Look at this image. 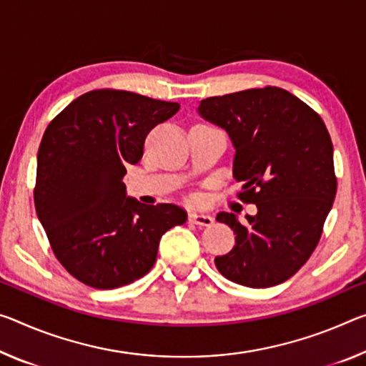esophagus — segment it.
I'll list each match as a JSON object with an SVG mask.
<instances>
[{"label":"esophagus","instance_id":"34e87169","mask_svg":"<svg viewBox=\"0 0 366 366\" xmlns=\"http://www.w3.org/2000/svg\"><path fill=\"white\" fill-rule=\"evenodd\" d=\"M189 222L199 226H210L213 223V218L210 214H204V213H190Z\"/></svg>","mask_w":366,"mask_h":366}]
</instances>
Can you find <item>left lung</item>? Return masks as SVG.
<instances>
[{
	"label": "left lung",
	"instance_id": "left-lung-1",
	"mask_svg": "<svg viewBox=\"0 0 366 366\" xmlns=\"http://www.w3.org/2000/svg\"><path fill=\"white\" fill-rule=\"evenodd\" d=\"M199 114L229 135L233 176L242 182L237 195L257 207L244 223L234 213L217 214L234 231L236 244L214 265L244 287L283 283L316 249L337 192L326 125L308 104L275 86L207 97Z\"/></svg>",
	"mask_w": 366,
	"mask_h": 366
}]
</instances>
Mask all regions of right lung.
I'll return each instance as SVG.
<instances>
[{"instance_id":"right-lung-1","label":"right lung","mask_w":366,"mask_h":366,"mask_svg":"<svg viewBox=\"0 0 366 366\" xmlns=\"http://www.w3.org/2000/svg\"><path fill=\"white\" fill-rule=\"evenodd\" d=\"M130 91L96 89L50 122L37 154V217L60 264L84 285L112 290L147 275L161 236L184 224L174 204L127 197V166L143 156L144 138L179 110Z\"/></svg>"}]
</instances>
